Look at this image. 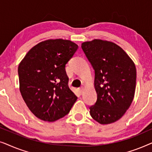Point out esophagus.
Instances as JSON below:
<instances>
[{
    "label": "esophagus",
    "instance_id": "obj_1",
    "mask_svg": "<svg viewBox=\"0 0 152 152\" xmlns=\"http://www.w3.org/2000/svg\"><path fill=\"white\" fill-rule=\"evenodd\" d=\"M83 89H84V88H83V87L82 86V87H80V88H78V90H79V92H80L81 94H82V93H83Z\"/></svg>",
    "mask_w": 152,
    "mask_h": 152
}]
</instances>
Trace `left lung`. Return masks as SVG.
<instances>
[{
	"label": "left lung",
	"mask_w": 152,
	"mask_h": 152,
	"mask_svg": "<svg viewBox=\"0 0 152 152\" xmlns=\"http://www.w3.org/2000/svg\"><path fill=\"white\" fill-rule=\"evenodd\" d=\"M82 48L95 71L97 100L90 114L102 124L120 119L132 103L136 85L135 64L115 43L95 39Z\"/></svg>",
	"instance_id": "1"
}]
</instances>
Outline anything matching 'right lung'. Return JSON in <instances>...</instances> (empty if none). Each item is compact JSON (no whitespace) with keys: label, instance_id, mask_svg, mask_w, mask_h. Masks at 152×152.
Returning a JSON list of instances; mask_svg holds the SVG:
<instances>
[{"label":"right lung","instance_id":"1","mask_svg":"<svg viewBox=\"0 0 152 152\" xmlns=\"http://www.w3.org/2000/svg\"><path fill=\"white\" fill-rule=\"evenodd\" d=\"M77 49L69 40L50 39L33 47L18 66L20 93L39 119L54 122L64 117L77 99L66 72V64Z\"/></svg>","mask_w":152,"mask_h":152}]
</instances>
